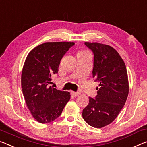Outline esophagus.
Returning a JSON list of instances; mask_svg holds the SVG:
<instances>
[{
    "label": "esophagus",
    "mask_w": 147,
    "mask_h": 147,
    "mask_svg": "<svg viewBox=\"0 0 147 147\" xmlns=\"http://www.w3.org/2000/svg\"><path fill=\"white\" fill-rule=\"evenodd\" d=\"M80 94V93L79 92H71V95L74 97H77Z\"/></svg>",
    "instance_id": "1"
}]
</instances>
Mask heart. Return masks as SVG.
Instances as JSON below:
<instances>
[{"label":"heart","mask_w":147,"mask_h":147,"mask_svg":"<svg viewBox=\"0 0 147 147\" xmlns=\"http://www.w3.org/2000/svg\"><path fill=\"white\" fill-rule=\"evenodd\" d=\"M86 53V52H84V51H80V52H78V53Z\"/></svg>","instance_id":"heart-1"}]
</instances>
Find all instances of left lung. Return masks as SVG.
Segmentation results:
<instances>
[{"mask_svg": "<svg viewBox=\"0 0 147 147\" xmlns=\"http://www.w3.org/2000/svg\"><path fill=\"white\" fill-rule=\"evenodd\" d=\"M94 53L92 76L99 82L95 99L83 109L82 117L91 126L101 128L115 120L125 103L129 82L124 60L115 48L97 42H85Z\"/></svg>", "mask_w": 147, "mask_h": 147, "instance_id": "1", "label": "left lung"}]
</instances>
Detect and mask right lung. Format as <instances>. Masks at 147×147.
Listing matches in <instances>:
<instances>
[{
	"label": "right lung",
	"mask_w": 147,
	"mask_h": 147,
	"mask_svg": "<svg viewBox=\"0 0 147 147\" xmlns=\"http://www.w3.org/2000/svg\"><path fill=\"white\" fill-rule=\"evenodd\" d=\"M74 44L69 42H46L32 49L22 73V88L25 103L37 122L46 124L61 115L71 98L69 92L49 86L52 75L58 73L60 61Z\"/></svg>",
	"instance_id": "1"
}]
</instances>
